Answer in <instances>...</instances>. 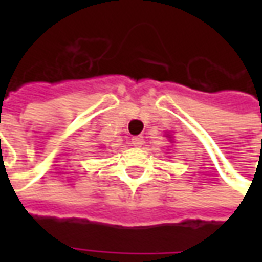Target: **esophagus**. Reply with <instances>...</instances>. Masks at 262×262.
I'll return each mask as SVG.
<instances>
[{"mask_svg": "<svg viewBox=\"0 0 262 262\" xmlns=\"http://www.w3.org/2000/svg\"><path fill=\"white\" fill-rule=\"evenodd\" d=\"M144 140H143V136H135L132 137V144L133 146H142Z\"/></svg>", "mask_w": 262, "mask_h": 262, "instance_id": "obj_1", "label": "esophagus"}]
</instances>
